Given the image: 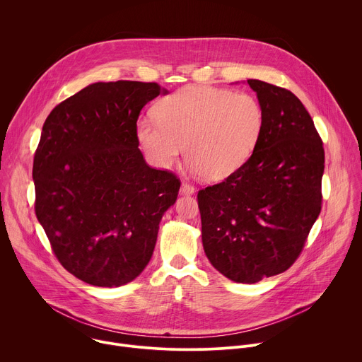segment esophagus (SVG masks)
Masks as SVG:
<instances>
[{
    "label": "esophagus",
    "instance_id": "34e87169",
    "mask_svg": "<svg viewBox=\"0 0 362 362\" xmlns=\"http://www.w3.org/2000/svg\"><path fill=\"white\" fill-rule=\"evenodd\" d=\"M194 192H196V189H194L192 185L182 183V186H180V194H187V196H190V194H194Z\"/></svg>",
    "mask_w": 362,
    "mask_h": 362
}]
</instances>
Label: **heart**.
<instances>
[{"label": "heart", "mask_w": 362, "mask_h": 362, "mask_svg": "<svg viewBox=\"0 0 362 362\" xmlns=\"http://www.w3.org/2000/svg\"><path fill=\"white\" fill-rule=\"evenodd\" d=\"M158 120L140 119L137 140L147 159L170 169L183 153L190 170L206 180H222L252 156L264 129V110L247 93L192 86L160 100Z\"/></svg>", "instance_id": "heart-1"}]
</instances>
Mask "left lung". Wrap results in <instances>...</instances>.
<instances>
[{
	"label": "left lung",
	"mask_w": 362,
	"mask_h": 362,
	"mask_svg": "<svg viewBox=\"0 0 362 362\" xmlns=\"http://www.w3.org/2000/svg\"><path fill=\"white\" fill-rule=\"evenodd\" d=\"M264 110L249 160L197 193L202 243L216 271L256 284L285 272L321 212L324 147L314 122L289 90L246 80Z\"/></svg>",
	"instance_id": "8db88e82"
}]
</instances>
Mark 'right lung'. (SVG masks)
Masks as SVG:
<instances>
[{
    "label": "right lung",
    "mask_w": 362,
    "mask_h": 362,
    "mask_svg": "<svg viewBox=\"0 0 362 362\" xmlns=\"http://www.w3.org/2000/svg\"><path fill=\"white\" fill-rule=\"evenodd\" d=\"M156 83H93L47 117L33 166L35 215L60 264L94 286H122L147 267L179 179L139 148L141 109Z\"/></svg>",
    "instance_id": "obj_1"
}]
</instances>
